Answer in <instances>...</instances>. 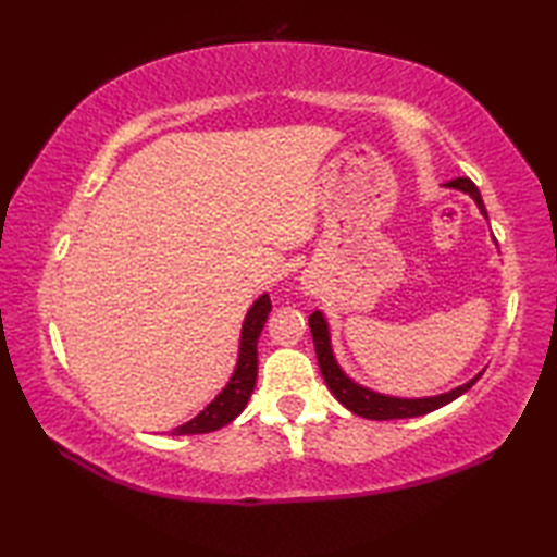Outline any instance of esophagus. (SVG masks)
I'll return each instance as SVG.
<instances>
[{
	"label": "esophagus",
	"instance_id": "esophagus-1",
	"mask_svg": "<svg viewBox=\"0 0 557 557\" xmlns=\"http://www.w3.org/2000/svg\"><path fill=\"white\" fill-rule=\"evenodd\" d=\"M304 289L306 294H313V285H309V282H304Z\"/></svg>",
	"mask_w": 557,
	"mask_h": 557
}]
</instances>
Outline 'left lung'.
<instances>
[{"label":"left lung","mask_w":557,"mask_h":557,"mask_svg":"<svg viewBox=\"0 0 557 557\" xmlns=\"http://www.w3.org/2000/svg\"><path fill=\"white\" fill-rule=\"evenodd\" d=\"M447 188H457V191L467 194L474 198V203L479 206L481 215H486V206H483L481 194L476 184L467 180V176H457V180L447 182ZM309 325H311V335H313V347H315V357H318V366H321L323 381L327 385L330 393L335 395V399L339 401L342 407H347L351 413L363 419H373V421H389V419H413V417H423V413H431L435 409H441L449 401L457 399L459 395H465L467 389L474 385L479 377L483 375L476 373L471 381H467L465 385H457L449 389V393H441V395H431V397H395V395H385V393H375V389L366 387L361 383L354 381L335 359L333 351V339H330V325L325 321V315L321 311H313L309 315Z\"/></svg>","instance_id":"1"}]
</instances>
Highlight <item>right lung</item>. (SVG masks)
Instances as JSON below:
<instances>
[{"instance_id": "1", "label": "right lung", "mask_w": 557, "mask_h": 557, "mask_svg": "<svg viewBox=\"0 0 557 557\" xmlns=\"http://www.w3.org/2000/svg\"><path fill=\"white\" fill-rule=\"evenodd\" d=\"M272 309L268 292L260 294V297L251 304L244 323H242V337H239V357H236L234 373L224 385L215 399L210 405L196 413L191 421L176 425L172 435H196V433H210L218 431L222 425L234 421L244 407L251 399V393L256 387V375H258V337L260 330H263L268 313Z\"/></svg>"}]
</instances>
